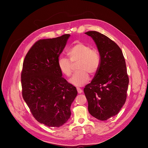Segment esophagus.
Masks as SVG:
<instances>
[{"instance_id":"esophagus-1","label":"esophagus","mask_w":148,"mask_h":148,"mask_svg":"<svg viewBox=\"0 0 148 148\" xmlns=\"http://www.w3.org/2000/svg\"><path fill=\"white\" fill-rule=\"evenodd\" d=\"M77 90L79 94H81V93L83 92V90L80 88H77Z\"/></svg>"}]
</instances>
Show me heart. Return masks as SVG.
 Returning a JSON list of instances; mask_svg holds the SVG:
<instances>
[{"label":"heart","instance_id":"1","mask_svg":"<svg viewBox=\"0 0 148 148\" xmlns=\"http://www.w3.org/2000/svg\"><path fill=\"white\" fill-rule=\"evenodd\" d=\"M67 54L70 60L64 57L58 59L60 71L65 76L70 77L73 73V64L79 61L77 69L79 71L73 75L69 82L75 86H82L89 79L88 73L94 74L98 71L101 63L99 54L91 46L82 42L73 45L68 50Z\"/></svg>","mask_w":148,"mask_h":148}]
</instances>
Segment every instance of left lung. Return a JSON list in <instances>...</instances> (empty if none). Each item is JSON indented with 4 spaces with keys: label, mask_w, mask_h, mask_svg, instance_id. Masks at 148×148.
Instances as JSON below:
<instances>
[{
    "label": "left lung",
    "mask_w": 148,
    "mask_h": 148,
    "mask_svg": "<svg viewBox=\"0 0 148 148\" xmlns=\"http://www.w3.org/2000/svg\"><path fill=\"white\" fill-rule=\"evenodd\" d=\"M95 42L101 58L98 71L84 88L88 111L106 121L117 114L125 103L129 79L121 49L113 41L97 31L85 33Z\"/></svg>",
    "instance_id": "1"
}]
</instances>
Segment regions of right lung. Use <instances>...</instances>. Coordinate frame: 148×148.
<instances>
[{
  "instance_id": "obj_1",
  "label": "right lung",
  "mask_w": 148,
  "mask_h": 148,
  "mask_svg": "<svg viewBox=\"0 0 148 148\" xmlns=\"http://www.w3.org/2000/svg\"><path fill=\"white\" fill-rule=\"evenodd\" d=\"M69 34L36 42L27 52L21 74L22 96L35 119L49 127L63 125L71 116L76 88L58 65Z\"/></svg>"
}]
</instances>
